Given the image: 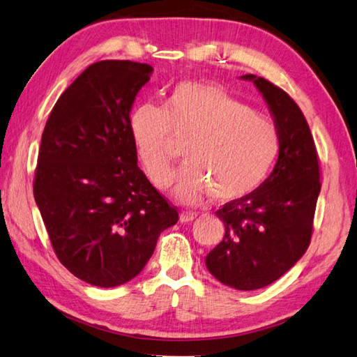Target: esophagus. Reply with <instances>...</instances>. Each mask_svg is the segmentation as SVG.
Masks as SVG:
<instances>
[{
    "instance_id": "1",
    "label": "esophagus",
    "mask_w": 357,
    "mask_h": 357,
    "mask_svg": "<svg viewBox=\"0 0 357 357\" xmlns=\"http://www.w3.org/2000/svg\"><path fill=\"white\" fill-rule=\"evenodd\" d=\"M195 219H196L195 214H190V213H181L179 214V222L181 223H190V222H193Z\"/></svg>"
}]
</instances>
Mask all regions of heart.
<instances>
[{"instance_id": "obj_1", "label": "heart", "mask_w": 357, "mask_h": 357, "mask_svg": "<svg viewBox=\"0 0 357 357\" xmlns=\"http://www.w3.org/2000/svg\"><path fill=\"white\" fill-rule=\"evenodd\" d=\"M130 134L147 178L165 187L173 173V144L185 147L172 193L179 202L197 205L243 202L269 178L281 141L273 121L255 114L219 85L184 82L165 107L143 105L132 114Z\"/></svg>"}]
</instances>
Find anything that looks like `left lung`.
Returning <instances> with one entry per match:
<instances>
[{
  "label": "left lung",
  "instance_id": "obj_1",
  "mask_svg": "<svg viewBox=\"0 0 357 357\" xmlns=\"http://www.w3.org/2000/svg\"><path fill=\"white\" fill-rule=\"evenodd\" d=\"M240 79L252 82L266 102L280 134V156L251 197L216 211L225 236L205 264L225 286L255 291L284 275L307 250L321 184L317 149L298 105L266 79Z\"/></svg>",
  "mask_w": 357,
  "mask_h": 357
}]
</instances>
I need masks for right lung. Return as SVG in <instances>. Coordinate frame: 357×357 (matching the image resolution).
I'll return each mask as SVG.
<instances>
[{"instance_id": "right-lung-1", "label": "right lung", "mask_w": 357, "mask_h": 357, "mask_svg": "<svg viewBox=\"0 0 357 357\" xmlns=\"http://www.w3.org/2000/svg\"><path fill=\"white\" fill-rule=\"evenodd\" d=\"M152 71L130 61L89 65L56 102L40 139L36 205L57 259L93 286L135 278L178 222L137 165L130 134L132 105Z\"/></svg>"}]
</instances>
